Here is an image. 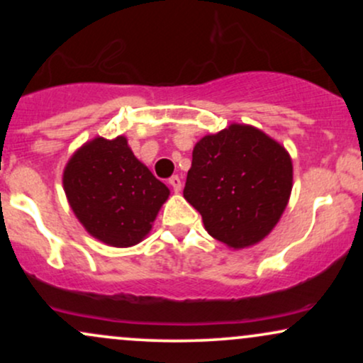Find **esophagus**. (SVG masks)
Masks as SVG:
<instances>
[{
	"instance_id": "obj_1",
	"label": "esophagus",
	"mask_w": 363,
	"mask_h": 363,
	"mask_svg": "<svg viewBox=\"0 0 363 363\" xmlns=\"http://www.w3.org/2000/svg\"><path fill=\"white\" fill-rule=\"evenodd\" d=\"M169 184L172 186V189L176 191V193H179V191L182 189V182H181V177L179 176H172L169 179Z\"/></svg>"
}]
</instances>
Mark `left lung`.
Segmentation results:
<instances>
[{
  "label": "left lung",
  "instance_id": "obj_1",
  "mask_svg": "<svg viewBox=\"0 0 363 363\" xmlns=\"http://www.w3.org/2000/svg\"><path fill=\"white\" fill-rule=\"evenodd\" d=\"M291 160L280 143L245 124H232L196 143L184 198L208 234L228 247L259 242L286 208Z\"/></svg>",
  "mask_w": 363,
  "mask_h": 363
}]
</instances>
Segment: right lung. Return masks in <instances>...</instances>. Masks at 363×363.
<instances>
[{"label": "right lung", "instance_id": "obj_1", "mask_svg": "<svg viewBox=\"0 0 363 363\" xmlns=\"http://www.w3.org/2000/svg\"><path fill=\"white\" fill-rule=\"evenodd\" d=\"M62 184L89 234L114 247L138 244L169 198V187L133 155L124 136L82 147L66 165Z\"/></svg>", "mask_w": 363, "mask_h": 363}]
</instances>
